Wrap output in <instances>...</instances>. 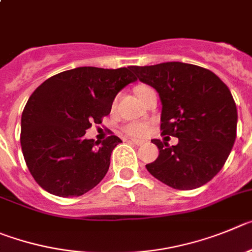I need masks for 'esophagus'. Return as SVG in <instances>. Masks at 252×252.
Returning <instances> with one entry per match:
<instances>
[{"label": "esophagus", "mask_w": 252, "mask_h": 252, "mask_svg": "<svg viewBox=\"0 0 252 252\" xmlns=\"http://www.w3.org/2000/svg\"><path fill=\"white\" fill-rule=\"evenodd\" d=\"M129 142L130 143H133V144H135V146H140V144H142V140H139V139H130L129 140Z\"/></svg>", "instance_id": "34e87169"}]
</instances>
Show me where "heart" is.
Returning <instances> with one entry per match:
<instances>
[{
    "mask_svg": "<svg viewBox=\"0 0 252 252\" xmlns=\"http://www.w3.org/2000/svg\"><path fill=\"white\" fill-rule=\"evenodd\" d=\"M144 88H147V87H144V85H140V87H138L137 89H135V93L138 94V93L142 92ZM124 130H126V133H128V134H130V135L140 137V135H143L147 131V126L143 123H138V122H131V123L126 124V126H124Z\"/></svg>",
    "mask_w": 252,
    "mask_h": 252,
    "instance_id": "heart-1",
    "label": "heart"
}]
</instances>
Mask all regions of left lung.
<instances>
[{"instance_id":"8db88e82","label":"left lung","mask_w":252,"mask_h":252,"mask_svg":"<svg viewBox=\"0 0 252 252\" xmlns=\"http://www.w3.org/2000/svg\"><path fill=\"white\" fill-rule=\"evenodd\" d=\"M130 69L159 94L162 134L178 138L176 146L152 140L159 156L146 164L149 173L174 189L210 182L236 139L237 109L230 89L208 69L178 61Z\"/></svg>"}]
</instances>
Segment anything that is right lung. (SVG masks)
I'll return each instance as SVG.
<instances>
[{
	"mask_svg": "<svg viewBox=\"0 0 252 252\" xmlns=\"http://www.w3.org/2000/svg\"><path fill=\"white\" fill-rule=\"evenodd\" d=\"M137 80L129 67L83 66L51 76L31 94L21 117V148L33 180L49 193L78 197L98 185L122 142L87 139L100 124L117 94Z\"/></svg>",
	"mask_w": 252,
	"mask_h": 252,
	"instance_id": "obj_1",
	"label": "right lung"
}]
</instances>
